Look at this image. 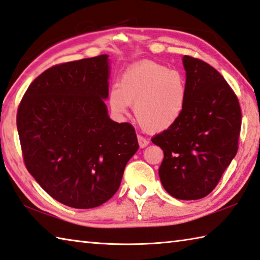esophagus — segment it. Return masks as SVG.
<instances>
[{"instance_id":"1","label":"esophagus","mask_w":260,"mask_h":260,"mask_svg":"<svg viewBox=\"0 0 260 260\" xmlns=\"http://www.w3.org/2000/svg\"><path fill=\"white\" fill-rule=\"evenodd\" d=\"M138 141H139L140 148H145V146L149 144V140L145 139L142 135H138Z\"/></svg>"}]
</instances>
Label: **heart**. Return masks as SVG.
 <instances>
[{
    "label": "heart",
    "mask_w": 260,
    "mask_h": 260,
    "mask_svg": "<svg viewBox=\"0 0 260 260\" xmlns=\"http://www.w3.org/2000/svg\"><path fill=\"white\" fill-rule=\"evenodd\" d=\"M186 102V86L177 72L153 61L132 66L122 75L119 87L110 93V107L118 117L134 105L136 119L143 128L160 132L181 117Z\"/></svg>",
    "instance_id": "heart-1"
}]
</instances>
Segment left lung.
I'll list each match as a JSON object with an SVG mask.
<instances>
[{
    "mask_svg": "<svg viewBox=\"0 0 260 260\" xmlns=\"http://www.w3.org/2000/svg\"><path fill=\"white\" fill-rule=\"evenodd\" d=\"M186 102L172 127L152 138L164 151L159 177L169 194L198 200L209 194L235 157L241 108L224 77L205 61L183 56Z\"/></svg>",
    "mask_w": 260,
    "mask_h": 260,
    "instance_id": "8db88e82",
    "label": "left lung"
}]
</instances>
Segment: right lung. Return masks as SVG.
I'll return each instance as SVG.
<instances>
[{
  "label": "right lung",
  "instance_id": "add662e5",
  "mask_svg": "<svg viewBox=\"0 0 260 260\" xmlns=\"http://www.w3.org/2000/svg\"><path fill=\"white\" fill-rule=\"evenodd\" d=\"M107 54L55 64L32 82L17 128L27 171L53 199L77 209L105 204L139 149L128 122L111 120Z\"/></svg>",
  "mask_w": 260,
  "mask_h": 260
}]
</instances>
